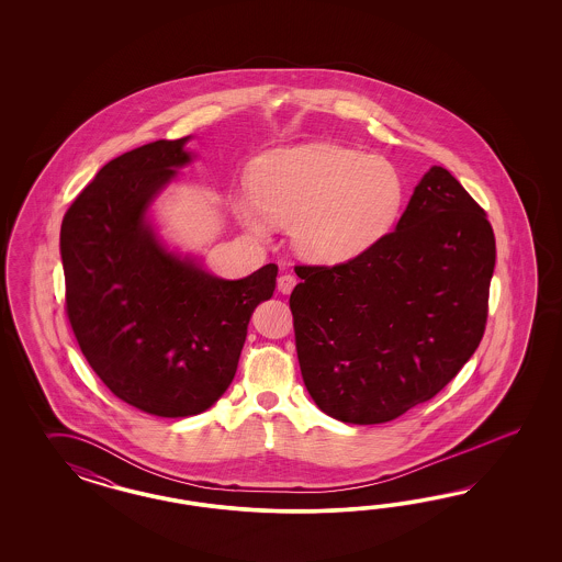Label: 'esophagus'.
<instances>
[{
	"label": "esophagus",
	"instance_id": "34e87169",
	"mask_svg": "<svg viewBox=\"0 0 562 562\" xmlns=\"http://www.w3.org/2000/svg\"><path fill=\"white\" fill-rule=\"evenodd\" d=\"M296 276H292V273H282L280 278H278V290L282 292V294H290L292 289L296 286Z\"/></svg>",
	"mask_w": 562,
	"mask_h": 562
}]
</instances>
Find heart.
<instances>
[{"label": "heart", "instance_id": "b5f03b06", "mask_svg": "<svg viewBox=\"0 0 562 562\" xmlns=\"http://www.w3.org/2000/svg\"><path fill=\"white\" fill-rule=\"evenodd\" d=\"M404 204L406 181L390 158L313 142L263 154L235 212L257 237H266L272 224L292 226L301 256L340 263L387 237Z\"/></svg>", "mask_w": 562, "mask_h": 562}]
</instances>
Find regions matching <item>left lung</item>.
Segmentation results:
<instances>
[{
	"label": "left lung",
	"mask_w": 562,
	"mask_h": 562,
	"mask_svg": "<svg viewBox=\"0 0 562 562\" xmlns=\"http://www.w3.org/2000/svg\"><path fill=\"white\" fill-rule=\"evenodd\" d=\"M494 259L486 212L432 167L369 251L296 266L290 311L315 404L341 423L379 425L435 397L484 336Z\"/></svg>",
	"instance_id": "8db88e82"
}]
</instances>
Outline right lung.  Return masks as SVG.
<instances>
[{"label":"right lung","instance_id":"1","mask_svg":"<svg viewBox=\"0 0 562 562\" xmlns=\"http://www.w3.org/2000/svg\"><path fill=\"white\" fill-rule=\"evenodd\" d=\"M189 137L106 162L61 222L66 313L92 371L130 406L162 418L210 408L237 373L247 325L272 299L278 266L222 280L165 249L146 221L188 165Z\"/></svg>","mask_w":562,"mask_h":562}]
</instances>
